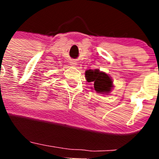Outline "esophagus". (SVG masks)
<instances>
[{"mask_svg": "<svg viewBox=\"0 0 159 159\" xmlns=\"http://www.w3.org/2000/svg\"><path fill=\"white\" fill-rule=\"evenodd\" d=\"M70 64H71L72 66H74V67H75V66L77 65V63L75 62V61H71V62L70 63Z\"/></svg>", "mask_w": 159, "mask_h": 159, "instance_id": "1", "label": "esophagus"}]
</instances>
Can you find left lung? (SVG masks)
<instances>
[{"mask_svg": "<svg viewBox=\"0 0 159 159\" xmlns=\"http://www.w3.org/2000/svg\"><path fill=\"white\" fill-rule=\"evenodd\" d=\"M85 77L88 82H93L94 88L97 93H109L113 87L112 80L107 74L99 70H88L85 72Z\"/></svg>", "mask_w": 159, "mask_h": 159, "instance_id": "left-lung-1", "label": "left lung"}]
</instances>
